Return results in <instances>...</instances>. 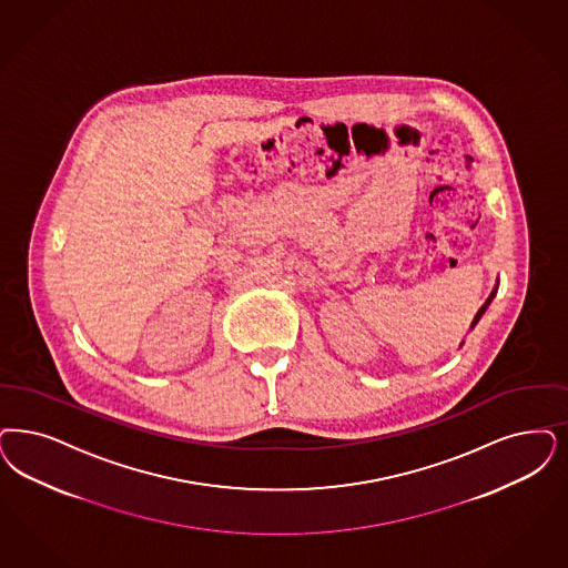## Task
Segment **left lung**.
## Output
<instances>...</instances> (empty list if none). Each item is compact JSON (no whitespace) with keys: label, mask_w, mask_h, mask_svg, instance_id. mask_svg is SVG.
Segmentation results:
<instances>
[{"label":"left lung","mask_w":568,"mask_h":568,"mask_svg":"<svg viewBox=\"0 0 568 568\" xmlns=\"http://www.w3.org/2000/svg\"><path fill=\"white\" fill-rule=\"evenodd\" d=\"M497 287H499V283H497V285H495V290H493V292H490L489 297H487V302H485V304H483V306H480V311H478V313H476V316H474V321H471V325H469V329H474V327H476V323H478V321H480V316H483V314H485V311H487V308H489V304H490V302H493V297H495V294H497Z\"/></svg>","instance_id":"1"}]
</instances>
